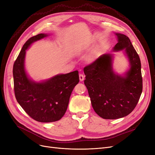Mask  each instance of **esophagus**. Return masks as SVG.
<instances>
[{"mask_svg": "<svg viewBox=\"0 0 155 155\" xmlns=\"http://www.w3.org/2000/svg\"><path fill=\"white\" fill-rule=\"evenodd\" d=\"M84 79H85V75H83L82 74H79V79H80V81H83Z\"/></svg>", "mask_w": 155, "mask_h": 155, "instance_id": "1", "label": "esophagus"}]
</instances>
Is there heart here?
<instances>
[{"label":"heart","instance_id":"heart-1","mask_svg":"<svg viewBox=\"0 0 155 155\" xmlns=\"http://www.w3.org/2000/svg\"><path fill=\"white\" fill-rule=\"evenodd\" d=\"M96 55H95V54H92L90 55H88V57L87 58V60L89 62L94 61L96 60Z\"/></svg>","mask_w":155,"mask_h":155}]
</instances>
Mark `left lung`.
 Here are the masks:
<instances>
[{
	"mask_svg": "<svg viewBox=\"0 0 155 155\" xmlns=\"http://www.w3.org/2000/svg\"><path fill=\"white\" fill-rule=\"evenodd\" d=\"M118 42L114 50H125L130 68L126 76L116 75L112 55L104 54L84 68V81L96 113L104 119L114 120L129 114L137 106L143 88L141 62L128 37L116 34Z\"/></svg>",
	"mask_w": 155,
	"mask_h": 155,
	"instance_id": "8db88e82",
	"label": "left lung"
}]
</instances>
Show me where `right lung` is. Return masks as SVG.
I'll return each instance as SVG.
<instances>
[{
    "instance_id": "1",
    "label": "right lung",
    "mask_w": 155,
    "mask_h": 155,
    "mask_svg": "<svg viewBox=\"0 0 155 155\" xmlns=\"http://www.w3.org/2000/svg\"><path fill=\"white\" fill-rule=\"evenodd\" d=\"M46 36L40 34L28 40L13 67L16 100L31 118L39 122H53L62 118L67 111L73 89L79 81L78 70L58 75L42 83H35L28 78L24 64L26 50L33 42Z\"/></svg>"
}]
</instances>
